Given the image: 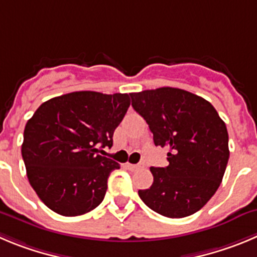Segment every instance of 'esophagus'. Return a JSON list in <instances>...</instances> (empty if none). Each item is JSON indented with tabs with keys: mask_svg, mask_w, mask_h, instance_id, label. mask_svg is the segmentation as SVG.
<instances>
[{
	"mask_svg": "<svg viewBox=\"0 0 257 257\" xmlns=\"http://www.w3.org/2000/svg\"><path fill=\"white\" fill-rule=\"evenodd\" d=\"M126 167H128L131 171H137V170H140L141 167H143V165H133V164H126Z\"/></svg>",
	"mask_w": 257,
	"mask_h": 257,
	"instance_id": "obj_1",
	"label": "esophagus"
}]
</instances>
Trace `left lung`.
Returning a JSON list of instances; mask_svg holds the SVG:
<instances>
[{"instance_id": "left-lung-1", "label": "left lung", "mask_w": 257, "mask_h": 257, "mask_svg": "<svg viewBox=\"0 0 257 257\" xmlns=\"http://www.w3.org/2000/svg\"><path fill=\"white\" fill-rule=\"evenodd\" d=\"M156 146L170 148L166 167H151L153 184L140 190L158 214L184 218L207 204L222 183L229 158L228 132L217 110L198 95L174 87L129 93Z\"/></svg>"}]
</instances>
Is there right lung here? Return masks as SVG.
<instances>
[{
	"mask_svg": "<svg viewBox=\"0 0 257 257\" xmlns=\"http://www.w3.org/2000/svg\"><path fill=\"white\" fill-rule=\"evenodd\" d=\"M131 105L128 93L76 91L43 102L24 131L21 146L29 183L53 212L76 217L104 200L117 162L99 155Z\"/></svg>",
	"mask_w": 257,
	"mask_h": 257,
	"instance_id": "right-lung-1",
	"label": "right lung"
}]
</instances>
